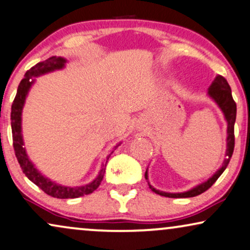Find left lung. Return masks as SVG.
<instances>
[{
  "label": "left lung",
  "instance_id": "1",
  "mask_svg": "<svg viewBox=\"0 0 250 250\" xmlns=\"http://www.w3.org/2000/svg\"><path fill=\"white\" fill-rule=\"evenodd\" d=\"M208 94L216 103H217V105L221 107L223 113H224L226 121H228V149H226V159L224 160V162H223L222 167L216 171V174L212 175V177L209 178L207 182L198 185L197 188L189 189L188 192H183V193L162 192V191H159V189H155L152 185H149L148 183L149 188H151L154 193H156V194H160L162 195V197H167V198L197 197V195L207 191L208 188H210L212 184L217 181L219 176L223 174V171H224L226 167H228L234 149V122H235V118H237V104H235V102L233 101V97H232L231 88H229L228 81H226V79L223 78L222 75L216 76L215 80L211 83V85L209 86ZM145 178L147 179V171L145 172Z\"/></svg>",
  "mask_w": 250,
  "mask_h": 250
}]
</instances>
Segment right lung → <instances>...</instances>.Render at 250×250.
I'll return each mask as SVG.
<instances>
[{
  "instance_id": "obj_1",
  "label": "right lung",
  "mask_w": 250,
  "mask_h": 250,
  "mask_svg": "<svg viewBox=\"0 0 250 250\" xmlns=\"http://www.w3.org/2000/svg\"><path fill=\"white\" fill-rule=\"evenodd\" d=\"M66 61L62 57H50L44 62H38L35 66H33L31 69L26 72L25 78L21 80L18 85V90H17V95L15 99H13L12 106H11V129H12V142H13V148H15L16 158L18 160L19 165L24 174L27 176L29 181L38 185L43 192L50 195V197L57 198V199H74L80 198L83 195L90 194L97 189V188L101 185L105 174L106 168V161L105 165H103V168L97 178L90 184L84 186H76V188H66V186H62L56 184L50 181V179L43 177L40 172L36 170L34 165L29 161L26 154L25 148L22 147L24 142H22L21 136V109L24 107V103L26 99V95L31 88L33 83V78L34 76H39L44 73L55 71V69H61L64 67ZM108 160V158H107Z\"/></svg>"
}]
</instances>
